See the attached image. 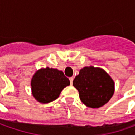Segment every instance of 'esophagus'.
Listing matches in <instances>:
<instances>
[{"instance_id":"obj_1","label":"esophagus","mask_w":135,"mask_h":135,"mask_svg":"<svg viewBox=\"0 0 135 135\" xmlns=\"http://www.w3.org/2000/svg\"><path fill=\"white\" fill-rule=\"evenodd\" d=\"M73 80H74V78H73V77H71V78H69V81H70V84H72Z\"/></svg>"}]
</instances>
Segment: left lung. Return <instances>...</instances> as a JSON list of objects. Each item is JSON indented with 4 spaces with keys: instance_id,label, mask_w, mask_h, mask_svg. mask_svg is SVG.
<instances>
[{
    "instance_id": "1",
    "label": "left lung",
    "mask_w": 135,
    "mask_h": 135,
    "mask_svg": "<svg viewBox=\"0 0 135 135\" xmlns=\"http://www.w3.org/2000/svg\"><path fill=\"white\" fill-rule=\"evenodd\" d=\"M114 81L103 69L93 66L81 69L73 81L81 102L91 108L102 107L113 96Z\"/></svg>"
}]
</instances>
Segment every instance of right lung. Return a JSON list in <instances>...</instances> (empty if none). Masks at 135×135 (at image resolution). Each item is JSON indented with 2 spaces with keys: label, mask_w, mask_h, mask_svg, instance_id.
<instances>
[{
  "label": "right lung",
  "mask_w": 135,
  "mask_h": 135,
  "mask_svg": "<svg viewBox=\"0 0 135 135\" xmlns=\"http://www.w3.org/2000/svg\"><path fill=\"white\" fill-rule=\"evenodd\" d=\"M69 84V78L62 71L53 68H41L31 79V93L37 102L47 104L57 99L61 91Z\"/></svg>",
  "instance_id": "1"
}]
</instances>
